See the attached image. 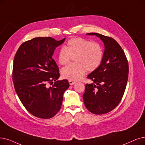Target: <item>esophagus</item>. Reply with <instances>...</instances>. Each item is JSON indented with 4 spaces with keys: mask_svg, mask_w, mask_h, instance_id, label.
Masks as SVG:
<instances>
[{
    "mask_svg": "<svg viewBox=\"0 0 145 145\" xmlns=\"http://www.w3.org/2000/svg\"><path fill=\"white\" fill-rule=\"evenodd\" d=\"M69 84H70L71 85H73V84H74L75 83H76V82L71 80H69Z\"/></svg>",
    "mask_w": 145,
    "mask_h": 145,
    "instance_id": "esophagus-1",
    "label": "esophagus"
}]
</instances>
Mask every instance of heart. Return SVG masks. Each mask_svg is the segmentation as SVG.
Listing matches in <instances>:
<instances>
[{
	"label": "heart",
	"mask_w": 145,
	"mask_h": 145,
	"mask_svg": "<svg viewBox=\"0 0 145 145\" xmlns=\"http://www.w3.org/2000/svg\"><path fill=\"white\" fill-rule=\"evenodd\" d=\"M73 57L75 63L61 69V75L65 79L79 80L86 71L92 72L99 66L103 58V50L98 43L77 37L69 40L61 47L57 54L59 63L65 65Z\"/></svg>",
	"instance_id": "heart-1"
}]
</instances>
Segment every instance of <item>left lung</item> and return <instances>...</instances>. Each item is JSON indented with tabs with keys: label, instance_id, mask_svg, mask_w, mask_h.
I'll use <instances>...</instances> for the list:
<instances>
[{
	"label": "left lung",
	"instance_id": "8db88e82",
	"mask_svg": "<svg viewBox=\"0 0 145 145\" xmlns=\"http://www.w3.org/2000/svg\"><path fill=\"white\" fill-rule=\"evenodd\" d=\"M105 46L99 66L88 76L93 81L86 84L83 99L86 108L94 114L109 112L118 105L127 85L129 65L121 46L112 38L98 33Z\"/></svg>",
	"mask_w": 145,
	"mask_h": 145
}]
</instances>
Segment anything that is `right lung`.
I'll return each mask as SVG.
<instances>
[{"label": "right lung", "instance_id": "add662e5", "mask_svg": "<svg viewBox=\"0 0 145 145\" xmlns=\"http://www.w3.org/2000/svg\"><path fill=\"white\" fill-rule=\"evenodd\" d=\"M66 38L37 37L24 42L15 54L12 79L21 102L35 117L47 119L60 110L64 92L69 87L67 80H57L59 67L52 58L56 47ZM54 84L47 87V84Z\"/></svg>", "mask_w": 145, "mask_h": 145}]
</instances>
